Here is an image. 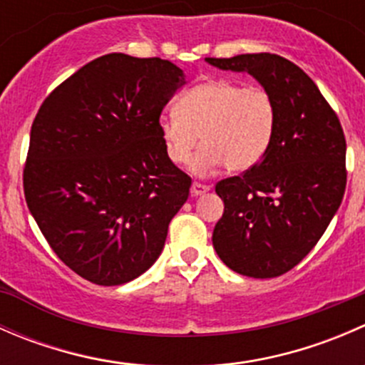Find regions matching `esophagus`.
Instances as JSON below:
<instances>
[{"label": "esophagus", "mask_w": 365, "mask_h": 365, "mask_svg": "<svg viewBox=\"0 0 365 365\" xmlns=\"http://www.w3.org/2000/svg\"><path fill=\"white\" fill-rule=\"evenodd\" d=\"M210 189H212V185H208V183L194 182L192 183V189H190V192H192V196H201V194L208 192Z\"/></svg>", "instance_id": "esophagus-1"}]
</instances>
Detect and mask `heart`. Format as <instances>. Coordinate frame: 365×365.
<instances>
[{"label":"heart","mask_w":365,"mask_h":365,"mask_svg":"<svg viewBox=\"0 0 365 365\" xmlns=\"http://www.w3.org/2000/svg\"><path fill=\"white\" fill-rule=\"evenodd\" d=\"M277 125L274 97L257 86L212 79L178 97L175 113L160 118V138L168 159L185 164L197 146L192 171L205 175L222 164L227 171L254 168L272 145Z\"/></svg>","instance_id":"b5f03b06"}]
</instances>
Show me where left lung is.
Returning a JSON list of instances; mask_svg holds the SVG:
<instances>
[{"label":"left lung","instance_id":"8db88e82","mask_svg":"<svg viewBox=\"0 0 365 365\" xmlns=\"http://www.w3.org/2000/svg\"><path fill=\"white\" fill-rule=\"evenodd\" d=\"M247 72L274 97L277 125L267 155L217 182L224 213L213 247L237 274L279 277L318 244L346 189V139L336 111L300 67L279 54L206 58Z\"/></svg>","mask_w":365,"mask_h":365}]
</instances>
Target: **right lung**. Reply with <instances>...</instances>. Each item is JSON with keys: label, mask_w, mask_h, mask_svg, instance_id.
Listing matches in <instances>:
<instances>
[{"label": "right lung", "mask_w": 365, "mask_h": 365, "mask_svg": "<svg viewBox=\"0 0 365 365\" xmlns=\"http://www.w3.org/2000/svg\"><path fill=\"white\" fill-rule=\"evenodd\" d=\"M183 84L171 61L111 53L54 88L33 120L26 203L54 254L93 284L148 270L189 197L159 128Z\"/></svg>", "instance_id": "1"}]
</instances>
